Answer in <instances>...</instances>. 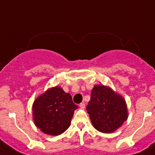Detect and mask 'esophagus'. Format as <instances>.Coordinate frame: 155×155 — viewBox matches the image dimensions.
<instances>
[{
  "mask_svg": "<svg viewBox=\"0 0 155 155\" xmlns=\"http://www.w3.org/2000/svg\"><path fill=\"white\" fill-rule=\"evenodd\" d=\"M79 107H80V108H82V109H84V108H85V103H84V102H82V103H80Z\"/></svg>",
  "mask_w": 155,
  "mask_h": 155,
  "instance_id": "esophagus-1",
  "label": "esophagus"
}]
</instances>
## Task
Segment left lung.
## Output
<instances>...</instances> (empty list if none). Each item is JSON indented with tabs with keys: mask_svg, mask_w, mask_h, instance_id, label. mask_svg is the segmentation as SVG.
Instances as JSON below:
<instances>
[{
	"mask_svg": "<svg viewBox=\"0 0 155 155\" xmlns=\"http://www.w3.org/2000/svg\"><path fill=\"white\" fill-rule=\"evenodd\" d=\"M87 110L95 129L102 133L114 132L128 118L125 99L103 85L94 86Z\"/></svg>",
	"mask_w": 155,
	"mask_h": 155,
	"instance_id": "8db88e82",
	"label": "left lung"
}]
</instances>
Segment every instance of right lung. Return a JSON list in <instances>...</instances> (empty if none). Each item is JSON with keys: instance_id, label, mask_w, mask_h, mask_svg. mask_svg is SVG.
<instances>
[{"instance_id": "add662e5", "label": "right lung", "mask_w": 155, "mask_h": 155, "mask_svg": "<svg viewBox=\"0 0 155 155\" xmlns=\"http://www.w3.org/2000/svg\"><path fill=\"white\" fill-rule=\"evenodd\" d=\"M77 108L69 93L60 87H54L36 98L33 104V118L42 132L58 135L69 127Z\"/></svg>"}]
</instances>
